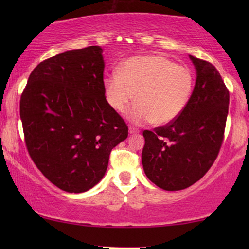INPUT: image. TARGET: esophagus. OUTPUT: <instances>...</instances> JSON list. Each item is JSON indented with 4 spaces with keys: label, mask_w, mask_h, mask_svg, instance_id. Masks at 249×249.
<instances>
[{
    "label": "esophagus",
    "mask_w": 249,
    "mask_h": 249,
    "mask_svg": "<svg viewBox=\"0 0 249 249\" xmlns=\"http://www.w3.org/2000/svg\"><path fill=\"white\" fill-rule=\"evenodd\" d=\"M139 130L137 128H134V127H129V134H138Z\"/></svg>",
    "instance_id": "obj_1"
}]
</instances>
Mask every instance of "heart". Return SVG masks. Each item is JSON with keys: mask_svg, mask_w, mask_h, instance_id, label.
I'll use <instances>...</instances> for the list:
<instances>
[{"mask_svg": "<svg viewBox=\"0 0 249 249\" xmlns=\"http://www.w3.org/2000/svg\"><path fill=\"white\" fill-rule=\"evenodd\" d=\"M193 88L189 68L161 55L131 57L119 72L104 78L105 95L113 110L124 113L132 101L137 102L127 113L135 124L175 121L188 104Z\"/></svg>", "mask_w": 249, "mask_h": 249, "instance_id": "1", "label": "heart"}]
</instances>
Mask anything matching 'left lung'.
Listing matches in <instances>:
<instances>
[{
    "mask_svg": "<svg viewBox=\"0 0 249 249\" xmlns=\"http://www.w3.org/2000/svg\"><path fill=\"white\" fill-rule=\"evenodd\" d=\"M197 78L182 113L163 127L144 130L145 175L164 190L188 188L209 171L224 138L229 90L212 63L190 55Z\"/></svg>",
    "mask_w": 249,
    "mask_h": 249,
    "instance_id": "1",
    "label": "left lung"
}]
</instances>
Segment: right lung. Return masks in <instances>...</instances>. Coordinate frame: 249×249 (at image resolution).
<instances>
[{
  "label": "right lung",
  "mask_w": 249,
  "mask_h": 249,
  "mask_svg": "<svg viewBox=\"0 0 249 249\" xmlns=\"http://www.w3.org/2000/svg\"><path fill=\"white\" fill-rule=\"evenodd\" d=\"M103 50L88 46L44 60L20 98L26 147L37 168L68 193L103 178L128 127L105 98Z\"/></svg>",
  "instance_id": "obj_1"
}]
</instances>
